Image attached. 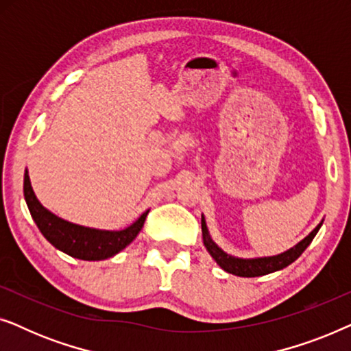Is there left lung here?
Returning <instances> with one entry per match:
<instances>
[{"mask_svg": "<svg viewBox=\"0 0 351 351\" xmlns=\"http://www.w3.org/2000/svg\"><path fill=\"white\" fill-rule=\"evenodd\" d=\"M323 225V220L316 225V228L311 232L308 237H305L300 243H297L294 247L287 249V251L278 254V256H270V257H256V258H241L230 256V254L223 252L217 244L213 241L210 238L208 225H206L204 215H201V230H203V243L208 252L213 256V258L217 262V265L225 270L227 273H232V275L243 276V278H254V276H263L268 275V273L282 270L287 265H291L292 262L297 261L302 256V252L305 251L306 247L310 246V243L313 241V238L318 233V230Z\"/></svg>", "mask_w": 351, "mask_h": 351, "instance_id": "8db88e82", "label": "left lung"}]
</instances>
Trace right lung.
<instances>
[{
	"label": "right lung",
	"mask_w": 351,
	"mask_h": 351,
	"mask_svg": "<svg viewBox=\"0 0 351 351\" xmlns=\"http://www.w3.org/2000/svg\"><path fill=\"white\" fill-rule=\"evenodd\" d=\"M23 196L36 227L47 241L59 251L81 261H104L129 246L141 232L150 210H145L124 230H99L76 225L57 217L38 201L32 189L28 171L23 176Z\"/></svg>",
	"instance_id": "right-lung-1"
}]
</instances>
